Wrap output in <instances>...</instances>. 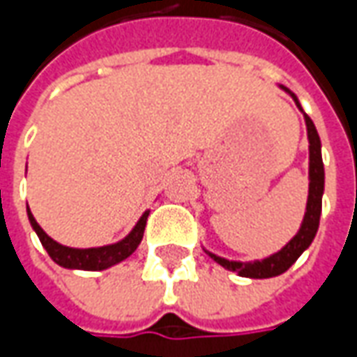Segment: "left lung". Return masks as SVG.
Here are the masks:
<instances>
[{
  "label": "left lung",
  "instance_id": "left-lung-1",
  "mask_svg": "<svg viewBox=\"0 0 357 357\" xmlns=\"http://www.w3.org/2000/svg\"><path fill=\"white\" fill-rule=\"evenodd\" d=\"M282 87V85H280ZM286 91L294 103L298 105V109L302 111L300 101L294 93L286 87H282ZM304 121H306V129H308V143H310V190H308V202H306V214L302 220V227L296 232V236L282 250L274 252L268 258L262 260H254V262H238V260H227L220 258L216 254H211V258L216 260L218 264L227 270L236 272L238 276L244 278H272V276H280L288 268L294 264L296 260L300 258V254L304 252L312 244V240L318 232L320 227V214H322V195H324V162H322V143L318 137V130L314 127L312 119L304 113Z\"/></svg>",
  "mask_w": 357,
  "mask_h": 357
}]
</instances>
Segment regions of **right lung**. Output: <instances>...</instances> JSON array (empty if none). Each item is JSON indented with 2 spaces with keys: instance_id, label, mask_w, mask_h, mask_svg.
Here are the masks:
<instances>
[{
  "instance_id": "add662e5",
  "label": "right lung",
  "mask_w": 357,
  "mask_h": 357,
  "mask_svg": "<svg viewBox=\"0 0 357 357\" xmlns=\"http://www.w3.org/2000/svg\"><path fill=\"white\" fill-rule=\"evenodd\" d=\"M27 216H29L31 227L37 232L43 248L47 250L53 262H57L63 268H71V270H105V268H111L119 264V262H123L125 258H129L130 254L137 250V246L143 240L149 213H144L139 218V222L135 225V228L130 230L125 238L119 240L115 244L99 246V248H69V246H63L59 242H55L51 236H47L45 230L37 225V220L33 218L29 206H27Z\"/></svg>"
}]
</instances>
